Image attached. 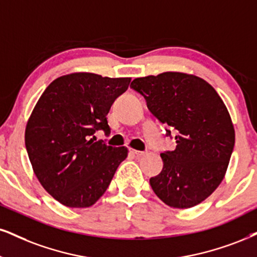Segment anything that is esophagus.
Instances as JSON below:
<instances>
[{
    "instance_id": "esophagus-1",
    "label": "esophagus",
    "mask_w": 257,
    "mask_h": 257,
    "mask_svg": "<svg viewBox=\"0 0 257 257\" xmlns=\"http://www.w3.org/2000/svg\"><path fill=\"white\" fill-rule=\"evenodd\" d=\"M130 151H131V153H132V154H134V155H136V156H143V155L145 154V153H144V151H139V150H134V149H131V150H130Z\"/></svg>"
}]
</instances>
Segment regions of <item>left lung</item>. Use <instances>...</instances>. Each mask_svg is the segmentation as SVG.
Returning a JSON list of instances; mask_svg holds the SVG:
<instances>
[{"label": "left lung", "mask_w": 257, "mask_h": 257, "mask_svg": "<svg viewBox=\"0 0 257 257\" xmlns=\"http://www.w3.org/2000/svg\"><path fill=\"white\" fill-rule=\"evenodd\" d=\"M130 87L167 126V137L176 135V149L161 154L162 172L150 179L155 194L170 207L200 204L223 181L235 147L223 100L202 78L182 72L136 78Z\"/></svg>", "instance_id": "8db88e82"}]
</instances>
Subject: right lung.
<instances>
[{"label": "right lung", "mask_w": 257, "mask_h": 257, "mask_svg": "<svg viewBox=\"0 0 257 257\" xmlns=\"http://www.w3.org/2000/svg\"><path fill=\"white\" fill-rule=\"evenodd\" d=\"M131 78L89 72L58 77L34 107L25 144L34 174L45 191L68 207L94 205L108 188L125 147L97 141L95 132L110 134V106L127 90Z\"/></svg>", "instance_id": "obj_1"}]
</instances>
